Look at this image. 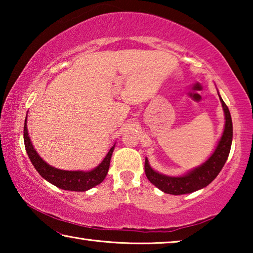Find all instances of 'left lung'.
<instances>
[{"mask_svg": "<svg viewBox=\"0 0 253 253\" xmlns=\"http://www.w3.org/2000/svg\"><path fill=\"white\" fill-rule=\"evenodd\" d=\"M220 100L223 107L225 114V127L223 135H222L219 145L213 153V155L209 160L201 165L200 168L195 169L186 175L181 177H170L166 175H162L154 170L148 164L147 158L145 160V174H146L149 182L154 184L161 191L168 194L181 195L186 193H192L209 185L214 178L217 176L220 170L223 168L228 156L230 154L231 144H232L233 128H232V119H231L230 110L225 102Z\"/></svg>", "mask_w": 253, "mask_h": 253, "instance_id": "8db88e82", "label": "left lung"}]
</instances>
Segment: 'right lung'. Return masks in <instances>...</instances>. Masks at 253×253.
<instances>
[{
	"mask_svg": "<svg viewBox=\"0 0 253 253\" xmlns=\"http://www.w3.org/2000/svg\"><path fill=\"white\" fill-rule=\"evenodd\" d=\"M23 138L25 151H27L30 161H31L33 166L38 170V173H39L44 179H46V181L53 184V185L59 188L76 192L87 191L89 188L96 186L104 181L107 173H108L110 158L111 155H113L115 147L114 145V146L110 148V151L104 158V161H102L95 169L90 170V172H79V170H77V172L72 170L71 172V170H62L54 169L49 164H46V163L38 155V153L34 151V148L32 146L31 140L29 138L27 121L24 123Z\"/></svg>",
	"mask_w": 253,
	"mask_h": 253,
	"instance_id": "1",
	"label": "right lung"
}]
</instances>
